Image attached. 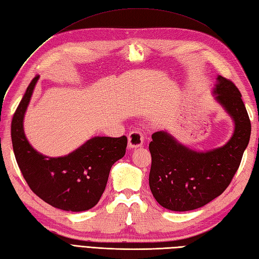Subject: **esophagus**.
Wrapping results in <instances>:
<instances>
[{
  "instance_id": "34e87169",
  "label": "esophagus",
  "mask_w": 259,
  "mask_h": 259,
  "mask_svg": "<svg viewBox=\"0 0 259 259\" xmlns=\"http://www.w3.org/2000/svg\"><path fill=\"white\" fill-rule=\"evenodd\" d=\"M143 143V135L141 131L134 130L131 131L128 136V148L129 149H136L141 147Z\"/></svg>"
}]
</instances>
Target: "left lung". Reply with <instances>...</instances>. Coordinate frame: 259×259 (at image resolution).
I'll use <instances>...</instances> for the list:
<instances>
[{
    "instance_id": "obj_1",
    "label": "left lung",
    "mask_w": 259,
    "mask_h": 259,
    "mask_svg": "<svg viewBox=\"0 0 259 259\" xmlns=\"http://www.w3.org/2000/svg\"><path fill=\"white\" fill-rule=\"evenodd\" d=\"M214 94L235 123L234 134L221 148L196 152L167 132L152 135L150 189L162 207L195 210L220 196L233 180L249 142L250 120L241 92L229 78L218 76Z\"/></svg>"
}]
</instances>
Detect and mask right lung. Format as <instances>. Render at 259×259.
<instances>
[{
	"mask_svg": "<svg viewBox=\"0 0 259 259\" xmlns=\"http://www.w3.org/2000/svg\"><path fill=\"white\" fill-rule=\"evenodd\" d=\"M37 79L32 78L12 119V143L18 167L32 193L45 202L65 211L89 210L101 199L110 168L124 155L128 139L95 137L62 157L38 153L28 143L23 128Z\"/></svg>",
	"mask_w": 259,
	"mask_h": 259,
	"instance_id": "add662e5",
	"label": "right lung"
}]
</instances>
